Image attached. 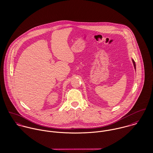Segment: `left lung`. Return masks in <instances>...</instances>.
<instances>
[{"instance_id":"1","label":"left lung","mask_w":153,"mask_h":153,"mask_svg":"<svg viewBox=\"0 0 153 153\" xmlns=\"http://www.w3.org/2000/svg\"><path fill=\"white\" fill-rule=\"evenodd\" d=\"M132 62H133V64H134V68H135V69H136V68H135V63L134 61V60H132Z\"/></svg>"}]
</instances>
